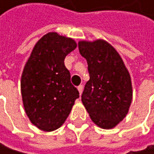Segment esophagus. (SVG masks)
<instances>
[{"mask_svg":"<svg viewBox=\"0 0 154 154\" xmlns=\"http://www.w3.org/2000/svg\"><path fill=\"white\" fill-rule=\"evenodd\" d=\"M78 90H79V93L81 94V93H82V91H83V86H82V85H79V86L78 87Z\"/></svg>","mask_w":154,"mask_h":154,"instance_id":"obj_1","label":"esophagus"}]
</instances>
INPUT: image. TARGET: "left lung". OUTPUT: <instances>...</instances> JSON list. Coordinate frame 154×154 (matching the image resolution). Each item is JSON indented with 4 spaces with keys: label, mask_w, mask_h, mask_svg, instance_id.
<instances>
[{
    "label": "left lung",
    "mask_w": 154,
    "mask_h": 154,
    "mask_svg": "<svg viewBox=\"0 0 154 154\" xmlns=\"http://www.w3.org/2000/svg\"><path fill=\"white\" fill-rule=\"evenodd\" d=\"M79 50L90 75L82 103L97 126L113 128L125 118L132 100L129 73L118 52L103 39L79 41Z\"/></svg>",
    "instance_id": "8db88e82"
}]
</instances>
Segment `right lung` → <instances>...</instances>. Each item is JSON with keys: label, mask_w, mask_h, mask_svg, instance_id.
Returning a JSON list of instances; mask_svg holds the SVG:
<instances>
[{"label": "right lung", "mask_w": 154, "mask_h": 154, "mask_svg": "<svg viewBox=\"0 0 154 154\" xmlns=\"http://www.w3.org/2000/svg\"><path fill=\"white\" fill-rule=\"evenodd\" d=\"M75 48L72 38L48 33L37 42L25 66L21 79L25 111L31 123L41 130L59 128L79 98L64 66V58Z\"/></svg>", "instance_id": "obj_1"}]
</instances>
